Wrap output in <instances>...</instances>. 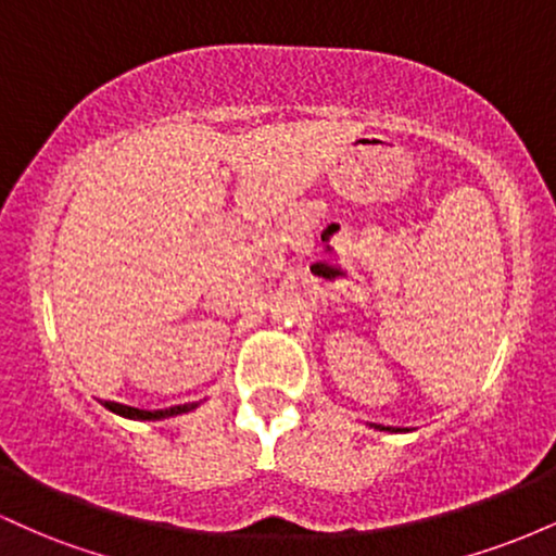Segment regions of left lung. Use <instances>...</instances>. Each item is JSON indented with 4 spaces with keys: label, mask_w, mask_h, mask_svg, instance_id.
I'll use <instances>...</instances> for the list:
<instances>
[{
    "label": "left lung",
    "mask_w": 556,
    "mask_h": 556,
    "mask_svg": "<svg viewBox=\"0 0 556 556\" xmlns=\"http://www.w3.org/2000/svg\"><path fill=\"white\" fill-rule=\"evenodd\" d=\"M374 429H379V431H394V429H389V426L384 429V426H376V424H374Z\"/></svg>",
    "instance_id": "8db88e82"
}]
</instances>
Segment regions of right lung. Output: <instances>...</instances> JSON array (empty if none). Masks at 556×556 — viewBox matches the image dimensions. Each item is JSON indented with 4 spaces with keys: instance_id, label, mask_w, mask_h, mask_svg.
Listing matches in <instances>:
<instances>
[{
    "instance_id": "add662e5",
    "label": "right lung",
    "mask_w": 556,
    "mask_h": 556,
    "mask_svg": "<svg viewBox=\"0 0 556 556\" xmlns=\"http://www.w3.org/2000/svg\"><path fill=\"white\" fill-rule=\"evenodd\" d=\"M104 407H110L112 413H117V416L130 418V420H162V418H172V416H180V413L193 410V407H198V405L195 402H188V405L164 407V410H140V407L119 405V402H104Z\"/></svg>"
}]
</instances>
